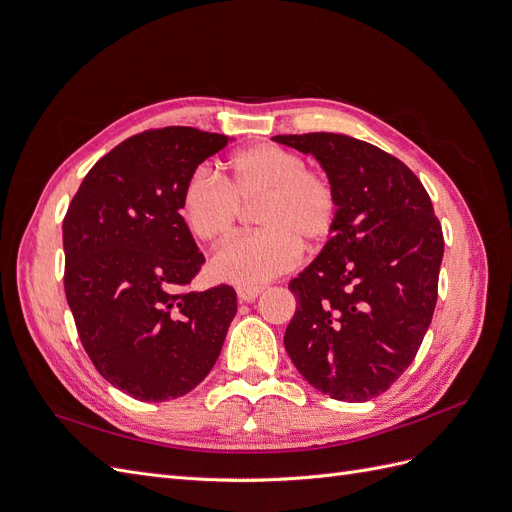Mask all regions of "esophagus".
Here are the masks:
<instances>
[{"instance_id":"esophagus-1","label":"esophagus","mask_w":512,"mask_h":512,"mask_svg":"<svg viewBox=\"0 0 512 512\" xmlns=\"http://www.w3.org/2000/svg\"><path fill=\"white\" fill-rule=\"evenodd\" d=\"M262 290H265V286H239L237 288V297L243 303H252V301H256L260 297Z\"/></svg>"}]
</instances>
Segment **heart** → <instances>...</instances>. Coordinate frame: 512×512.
Wrapping results in <instances>:
<instances>
[{
    "label": "heart",
    "instance_id": "b5f03b06",
    "mask_svg": "<svg viewBox=\"0 0 512 512\" xmlns=\"http://www.w3.org/2000/svg\"><path fill=\"white\" fill-rule=\"evenodd\" d=\"M222 179L198 168L179 198L185 226L209 245L232 235L239 205L258 200L254 222L260 230L228 241L213 254L211 273L218 280L258 286L294 267L301 243L314 247L331 237L337 192L322 173L307 170L299 153L271 143L245 147L224 162Z\"/></svg>",
    "mask_w": 512,
    "mask_h": 512
}]
</instances>
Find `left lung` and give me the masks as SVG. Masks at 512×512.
<instances>
[{
	"label": "left lung",
	"mask_w": 512,
	"mask_h": 512,
	"mask_svg": "<svg viewBox=\"0 0 512 512\" xmlns=\"http://www.w3.org/2000/svg\"><path fill=\"white\" fill-rule=\"evenodd\" d=\"M316 158L337 192L322 252L288 284L297 297L284 346L299 374L339 401H367L404 374L438 299L442 226L412 170L333 132L280 134Z\"/></svg>",
	"instance_id": "obj_1"
}]
</instances>
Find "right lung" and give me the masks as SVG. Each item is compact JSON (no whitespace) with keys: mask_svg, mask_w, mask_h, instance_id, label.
I'll return each instance as SVG.
<instances>
[{"mask_svg":"<svg viewBox=\"0 0 512 512\" xmlns=\"http://www.w3.org/2000/svg\"><path fill=\"white\" fill-rule=\"evenodd\" d=\"M232 141L196 128L136 134L83 179L64 220L66 299L91 363L141 401L190 393L218 361L237 294L185 290L200 271L179 209L188 177Z\"/></svg>","mask_w":512,"mask_h":512,"instance_id":"right-lung-1","label":"right lung"}]
</instances>
